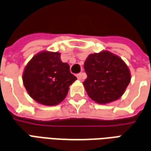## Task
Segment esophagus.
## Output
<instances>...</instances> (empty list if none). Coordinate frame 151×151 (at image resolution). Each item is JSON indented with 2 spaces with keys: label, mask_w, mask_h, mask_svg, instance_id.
<instances>
[{
  "label": "esophagus",
  "mask_w": 151,
  "mask_h": 151,
  "mask_svg": "<svg viewBox=\"0 0 151 151\" xmlns=\"http://www.w3.org/2000/svg\"><path fill=\"white\" fill-rule=\"evenodd\" d=\"M84 77H85V74H84V73L77 74V78H78V80H80V81H81L82 79H84Z\"/></svg>",
  "instance_id": "obj_1"
}]
</instances>
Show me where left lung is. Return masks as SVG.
I'll return each mask as SVG.
<instances>
[{
    "label": "left lung",
    "instance_id": "8db88e82",
    "mask_svg": "<svg viewBox=\"0 0 151 151\" xmlns=\"http://www.w3.org/2000/svg\"><path fill=\"white\" fill-rule=\"evenodd\" d=\"M84 68L87 75L83 83L86 92L91 99L100 104L118 99L131 81L125 62L109 51L90 54Z\"/></svg>",
    "mask_w": 151,
    "mask_h": 151
}]
</instances>
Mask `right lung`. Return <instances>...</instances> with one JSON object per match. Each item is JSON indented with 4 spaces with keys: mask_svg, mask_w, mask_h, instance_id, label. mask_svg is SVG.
<instances>
[{
    "mask_svg": "<svg viewBox=\"0 0 151 151\" xmlns=\"http://www.w3.org/2000/svg\"><path fill=\"white\" fill-rule=\"evenodd\" d=\"M76 80L69 65L62 62L61 54L58 52L43 51L36 54L23 74L24 86L30 97L47 106L60 104Z\"/></svg>",
    "mask_w": 151,
    "mask_h": 151,
    "instance_id": "obj_1",
    "label": "right lung"
}]
</instances>
